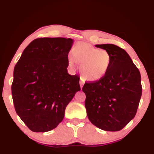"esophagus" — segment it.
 Returning a JSON list of instances; mask_svg holds the SVG:
<instances>
[{
    "label": "esophagus",
    "mask_w": 154,
    "mask_h": 154,
    "mask_svg": "<svg viewBox=\"0 0 154 154\" xmlns=\"http://www.w3.org/2000/svg\"><path fill=\"white\" fill-rule=\"evenodd\" d=\"M83 84H84V82H83V81H80V86H81V89H82V88H83Z\"/></svg>",
    "instance_id": "obj_1"
}]
</instances>
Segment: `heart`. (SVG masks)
Returning <instances> with one entry per match:
<instances>
[{"label": "heart", "instance_id": "1", "mask_svg": "<svg viewBox=\"0 0 154 154\" xmlns=\"http://www.w3.org/2000/svg\"><path fill=\"white\" fill-rule=\"evenodd\" d=\"M80 63L79 71L84 80L96 82L106 76L111 70L112 57L109 51L94 48L90 43L79 42L68 55V63L74 66Z\"/></svg>", "mask_w": 154, "mask_h": 154}]
</instances>
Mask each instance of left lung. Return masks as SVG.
<instances>
[{
  "label": "left lung",
  "instance_id": "left-lung-1",
  "mask_svg": "<svg viewBox=\"0 0 154 154\" xmlns=\"http://www.w3.org/2000/svg\"><path fill=\"white\" fill-rule=\"evenodd\" d=\"M112 57L104 79L85 83L82 88L90 121L105 131H119L134 119L142 96L141 75L125 50L113 44L96 45Z\"/></svg>",
  "mask_w": 154,
  "mask_h": 154
}]
</instances>
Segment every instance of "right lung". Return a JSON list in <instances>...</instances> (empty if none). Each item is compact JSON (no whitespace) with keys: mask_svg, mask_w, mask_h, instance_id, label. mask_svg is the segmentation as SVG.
<instances>
[{"mask_svg":"<svg viewBox=\"0 0 154 154\" xmlns=\"http://www.w3.org/2000/svg\"><path fill=\"white\" fill-rule=\"evenodd\" d=\"M73 41L40 38L25 48L14 69L12 96L16 113L31 131L53 130L81 90L79 78L67 71Z\"/></svg>","mask_w":154,"mask_h":154,"instance_id":"obj_1","label":"right lung"}]
</instances>
